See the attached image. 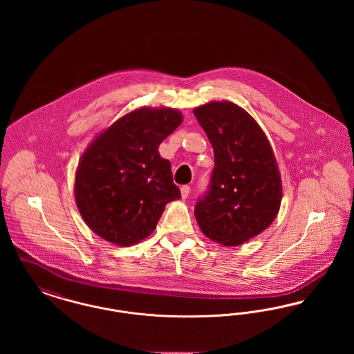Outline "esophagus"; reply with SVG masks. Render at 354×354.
Listing matches in <instances>:
<instances>
[{"mask_svg": "<svg viewBox=\"0 0 354 354\" xmlns=\"http://www.w3.org/2000/svg\"><path fill=\"white\" fill-rule=\"evenodd\" d=\"M189 191H191L189 185H182V188H180V192H182V198H183V199H187V198H188V195H189Z\"/></svg>", "mask_w": 354, "mask_h": 354, "instance_id": "34e87169", "label": "esophagus"}]
</instances>
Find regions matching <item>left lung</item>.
<instances>
[{
  "instance_id": "obj_1",
  "label": "left lung",
  "mask_w": 354,
  "mask_h": 354,
  "mask_svg": "<svg viewBox=\"0 0 354 354\" xmlns=\"http://www.w3.org/2000/svg\"><path fill=\"white\" fill-rule=\"evenodd\" d=\"M194 114L215 153L195 218L211 240L228 247L243 244L268 228L280 208L281 180L270 142L232 102L207 103Z\"/></svg>"
}]
</instances>
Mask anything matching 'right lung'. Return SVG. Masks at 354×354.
Here are the masks:
<instances>
[{"mask_svg":"<svg viewBox=\"0 0 354 354\" xmlns=\"http://www.w3.org/2000/svg\"><path fill=\"white\" fill-rule=\"evenodd\" d=\"M180 123L176 110L139 109L118 119L86 150L75 176V201L97 235L133 245L151 235L167 203L180 199L171 163L158 152Z\"/></svg>","mask_w":354,"mask_h":354,"instance_id":"right-lung-1","label":"right lung"}]
</instances>
